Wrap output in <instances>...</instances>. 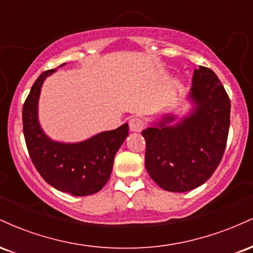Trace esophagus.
Masks as SVG:
<instances>
[{
	"label": "esophagus",
	"instance_id": "34e87169",
	"mask_svg": "<svg viewBox=\"0 0 253 253\" xmlns=\"http://www.w3.org/2000/svg\"><path fill=\"white\" fill-rule=\"evenodd\" d=\"M145 127V123L140 118H132L129 120V129L133 132H140Z\"/></svg>",
	"mask_w": 253,
	"mask_h": 253
}]
</instances>
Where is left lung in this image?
<instances>
[{"label": "left lung", "instance_id": "1", "mask_svg": "<svg viewBox=\"0 0 253 253\" xmlns=\"http://www.w3.org/2000/svg\"><path fill=\"white\" fill-rule=\"evenodd\" d=\"M190 98L195 108L179 123L167 115L144 129L145 167L162 189L184 193L211 178L227 143L231 101L213 70L195 69Z\"/></svg>", "mask_w": 253, "mask_h": 253}]
</instances>
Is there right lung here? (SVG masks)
Instances as JSON below:
<instances>
[{
    "instance_id": "1",
    "label": "right lung",
    "mask_w": 253,
    "mask_h": 253,
    "mask_svg": "<svg viewBox=\"0 0 253 253\" xmlns=\"http://www.w3.org/2000/svg\"><path fill=\"white\" fill-rule=\"evenodd\" d=\"M56 69L43 71L32 86L22 108V125L28 153L38 172L48 184L74 196L97 193L108 182L114 157L128 135V125L98 133L77 144L53 141L38 121V100L45 78Z\"/></svg>"
}]
</instances>
